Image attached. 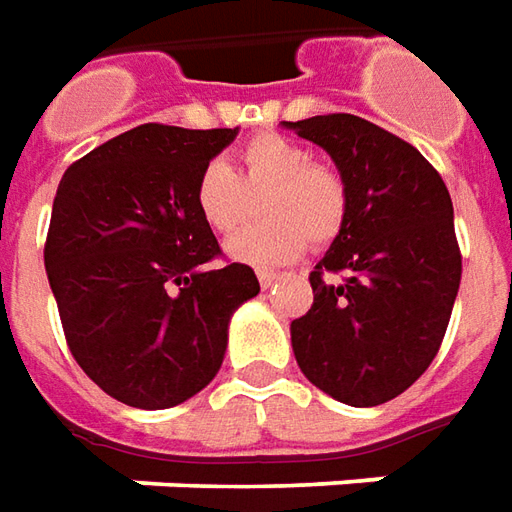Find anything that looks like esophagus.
I'll return each mask as SVG.
<instances>
[{"instance_id": "obj_1", "label": "esophagus", "mask_w": 512, "mask_h": 512, "mask_svg": "<svg viewBox=\"0 0 512 512\" xmlns=\"http://www.w3.org/2000/svg\"><path fill=\"white\" fill-rule=\"evenodd\" d=\"M257 280H260L263 288H269V285H274L280 280V274H274V271H257Z\"/></svg>"}]
</instances>
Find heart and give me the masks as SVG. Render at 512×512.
Wrapping results in <instances>:
<instances>
[{"label":"heart","instance_id":"heart-1","mask_svg":"<svg viewBox=\"0 0 512 512\" xmlns=\"http://www.w3.org/2000/svg\"><path fill=\"white\" fill-rule=\"evenodd\" d=\"M238 173L227 162L212 159L193 184V207L198 218L218 235L238 229L257 201L260 221L241 229L227 241V255L235 263L274 269L305 252L314 243L333 241L347 218V187L342 176L311 154L280 137L260 134L249 139L238 154Z\"/></svg>","mask_w":512,"mask_h":512}]
</instances>
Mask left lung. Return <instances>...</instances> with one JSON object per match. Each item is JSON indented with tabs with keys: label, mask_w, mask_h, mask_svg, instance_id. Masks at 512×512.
Instances as JSON below:
<instances>
[{
	"label": "left lung",
	"mask_w": 512,
	"mask_h": 512,
	"mask_svg": "<svg viewBox=\"0 0 512 512\" xmlns=\"http://www.w3.org/2000/svg\"><path fill=\"white\" fill-rule=\"evenodd\" d=\"M283 125L325 148L347 187L342 232L308 277L314 305L291 322L294 356L330 398L387 403L434 361L460 291L448 187L415 145L356 114Z\"/></svg>",
	"instance_id": "8db88e82"
}]
</instances>
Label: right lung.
<instances>
[{"mask_svg":"<svg viewBox=\"0 0 512 512\" xmlns=\"http://www.w3.org/2000/svg\"><path fill=\"white\" fill-rule=\"evenodd\" d=\"M238 128L137 125L66 168L52 201L44 266L64 336L106 395L170 409L210 384L229 319L257 297L193 207L201 168Z\"/></svg>","mask_w":512,"mask_h":512,"instance_id":"obj_1","label":"right lung"}]
</instances>
